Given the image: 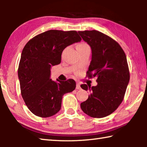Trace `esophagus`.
I'll use <instances>...</instances> for the list:
<instances>
[{
  "label": "esophagus",
  "instance_id": "34e87169",
  "mask_svg": "<svg viewBox=\"0 0 147 147\" xmlns=\"http://www.w3.org/2000/svg\"><path fill=\"white\" fill-rule=\"evenodd\" d=\"M76 88L77 89H81L80 85V84L78 83V82L76 83Z\"/></svg>",
  "mask_w": 147,
  "mask_h": 147
}]
</instances>
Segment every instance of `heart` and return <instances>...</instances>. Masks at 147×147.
<instances>
[{"mask_svg":"<svg viewBox=\"0 0 147 147\" xmlns=\"http://www.w3.org/2000/svg\"><path fill=\"white\" fill-rule=\"evenodd\" d=\"M87 47H89V45L86 43H80L77 45L76 46V49H84V48H87Z\"/></svg>","mask_w":147,"mask_h":147,"instance_id":"obj_1","label":"heart"}]
</instances>
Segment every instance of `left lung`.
<instances>
[{
    "mask_svg": "<svg viewBox=\"0 0 147 147\" xmlns=\"http://www.w3.org/2000/svg\"><path fill=\"white\" fill-rule=\"evenodd\" d=\"M84 41L91 48L92 58L86 76L96 77L97 85L82 84L90 91L81 109L94 118H102L115 111L123 100L130 80L126 54L117 42L96 30L79 31Z\"/></svg>",
    "mask_w": 147,
    "mask_h": 147,
    "instance_id": "1",
    "label": "left lung"
}]
</instances>
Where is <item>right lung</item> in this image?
<instances>
[{
	"mask_svg": "<svg viewBox=\"0 0 147 147\" xmlns=\"http://www.w3.org/2000/svg\"><path fill=\"white\" fill-rule=\"evenodd\" d=\"M82 40L76 31L51 30L29 40L22 51L18 76L22 97L32 113L49 117L60 110L63 94L76 88L73 79L53 81L52 66L61 63L67 47Z\"/></svg>",
	"mask_w": 147,
	"mask_h": 147,
	"instance_id": "1",
	"label": "right lung"
}]
</instances>
